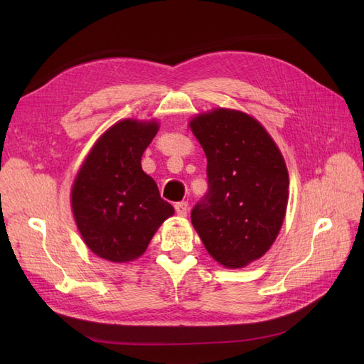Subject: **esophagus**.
<instances>
[{
	"label": "esophagus",
	"mask_w": 364,
	"mask_h": 364,
	"mask_svg": "<svg viewBox=\"0 0 364 364\" xmlns=\"http://www.w3.org/2000/svg\"><path fill=\"white\" fill-rule=\"evenodd\" d=\"M174 209L176 213H178V215L185 217L186 213H188V202H178L174 205Z\"/></svg>",
	"instance_id": "34e87169"
}]
</instances>
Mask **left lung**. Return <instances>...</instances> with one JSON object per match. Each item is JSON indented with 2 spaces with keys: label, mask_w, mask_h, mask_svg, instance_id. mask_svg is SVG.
<instances>
[{
  "label": "left lung",
  "mask_w": 364,
  "mask_h": 364,
  "mask_svg": "<svg viewBox=\"0 0 364 364\" xmlns=\"http://www.w3.org/2000/svg\"><path fill=\"white\" fill-rule=\"evenodd\" d=\"M208 159V191L191 222L217 262L240 269L266 253L284 222L289 173L279 149L257 119L215 109L190 124Z\"/></svg>",
  "instance_id": "1"
}]
</instances>
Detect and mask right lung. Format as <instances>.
I'll return each mask as SVG.
<instances>
[{
    "label": "right lung",
    "mask_w": 364,
    "mask_h": 364,
    "mask_svg": "<svg viewBox=\"0 0 364 364\" xmlns=\"http://www.w3.org/2000/svg\"><path fill=\"white\" fill-rule=\"evenodd\" d=\"M158 123L124 119L106 130L85 159L73 185L71 203L86 246L100 258L126 262L146 252L174 208L141 168L142 153Z\"/></svg>",
    "instance_id": "1"
}]
</instances>
